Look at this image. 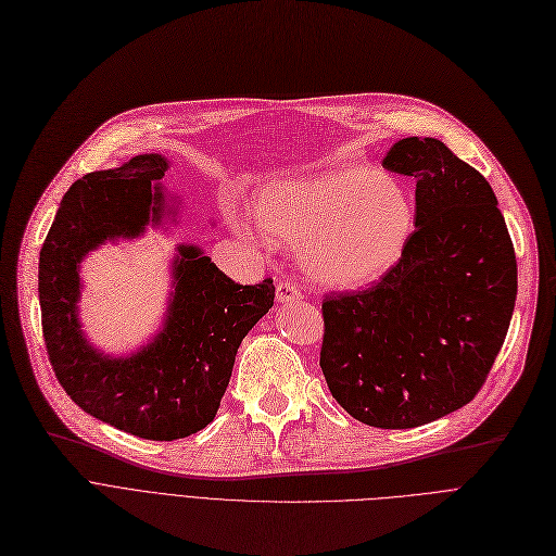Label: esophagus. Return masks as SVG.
Returning a JSON list of instances; mask_svg holds the SVG:
<instances>
[{
	"mask_svg": "<svg viewBox=\"0 0 556 556\" xmlns=\"http://www.w3.org/2000/svg\"><path fill=\"white\" fill-rule=\"evenodd\" d=\"M302 300H304V295L293 281L283 279L277 283V302L279 304H293V302H302Z\"/></svg>",
	"mask_w": 556,
	"mask_h": 556,
	"instance_id": "1",
	"label": "esophagus"
}]
</instances>
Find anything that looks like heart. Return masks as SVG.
Listing matches in <instances>:
<instances>
[{
    "instance_id": "b5f03b06",
    "label": "heart",
    "mask_w": 556,
    "mask_h": 556,
    "mask_svg": "<svg viewBox=\"0 0 556 556\" xmlns=\"http://www.w3.org/2000/svg\"><path fill=\"white\" fill-rule=\"evenodd\" d=\"M258 227L298 245L300 265L329 288H361L402 258L416 227V206L391 175L338 165L300 179H277L254 192Z\"/></svg>"
}]
</instances>
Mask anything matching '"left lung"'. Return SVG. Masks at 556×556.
Masks as SVG:
<instances>
[{
    "instance_id": "left-lung-1",
    "label": "left lung",
    "mask_w": 556,
    "mask_h": 556,
    "mask_svg": "<svg viewBox=\"0 0 556 556\" xmlns=\"http://www.w3.org/2000/svg\"><path fill=\"white\" fill-rule=\"evenodd\" d=\"M381 165L416 179V231L372 288L323 302L320 368L352 418L408 429L466 406L486 381L518 265L491 184L445 142L402 138Z\"/></svg>"
}]
</instances>
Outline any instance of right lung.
<instances>
[{
  "mask_svg": "<svg viewBox=\"0 0 556 556\" xmlns=\"http://www.w3.org/2000/svg\"><path fill=\"white\" fill-rule=\"evenodd\" d=\"M170 161L138 154L90 173L61 200L38 263L42 336L56 379L86 414L138 439L175 441L204 429L227 391L236 352L273 308V279L231 281L200 245L181 243L159 331L127 356L94 348L81 329V261L106 243L177 225L165 198Z\"/></svg>",
  "mask_w": 556,
  "mask_h": 556,
  "instance_id": "right-lung-1",
  "label": "right lung"
}]
</instances>
